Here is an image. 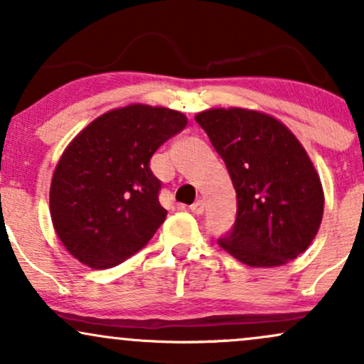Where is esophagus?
<instances>
[{
    "instance_id": "obj_1",
    "label": "esophagus",
    "mask_w": 364,
    "mask_h": 364,
    "mask_svg": "<svg viewBox=\"0 0 364 364\" xmlns=\"http://www.w3.org/2000/svg\"><path fill=\"white\" fill-rule=\"evenodd\" d=\"M190 210L193 212L195 215H202L203 210H205V203H203V200H196L193 205L190 207Z\"/></svg>"
}]
</instances>
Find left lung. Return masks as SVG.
Returning a JSON list of instances; mask_svg holds the SVG:
<instances>
[{
    "mask_svg": "<svg viewBox=\"0 0 364 364\" xmlns=\"http://www.w3.org/2000/svg\"><path fill=\"white\" fill-rule=\"evenodd\" d=\"M195 121L210 139L236 190V223L219 246L248 267H279L315 240L323 188L306 150L265 112L214 107Z\"/></svg>",
    "mask_w": 364,
    "mask_h": 364,
    "instance_id": "1",
    "label": "left lung"
}]
</instances>
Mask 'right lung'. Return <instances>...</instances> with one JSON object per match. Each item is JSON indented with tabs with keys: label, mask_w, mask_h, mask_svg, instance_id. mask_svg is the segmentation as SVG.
I'll return each mask as SVG.
<instances>
[{
	"label": "right lung",
	"mask_w": 364,
	"mask_h": 364,
	"mask_svg": "<svg viewBox=\"0 0 364 364\" xmlns=\"http://www.w3.org/2000/svg\"><path fill=\"white\" fill-rule=\"evenodd\" d=\"M186 123L169 107L129 104L104 112L70 141L54 169L49 212L78 262L109 269L156 235L168 210L159 203L150 157Z\"/></svg>",
	"instance_id": "1"
}]
</instances>
